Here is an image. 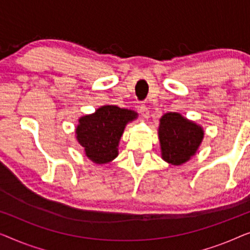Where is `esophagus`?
I'll return each instance as SVG.
<instances>
[{
	"label": "esophagus",
	"instance_id": "1",
	"mask_svg": "<svg viewBox=\"0 0 250 250\" xmlns=\"http://www.w3.org/2000/svg\"><path fill=\"white\" fill-rule=\"evenodd\" d=\"M138 111L140 112V113H142V115H143L144 118H148L149 111H148V108H147V106H146L145 104L139 105V106H138Z\"/></svg>",
	"mask_w": 250,
	"mask_h": 250
}]
</instances>
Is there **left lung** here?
I'll list each match as a JSON object with an SVG mask.
<instances>
[{
    "instance_id": "8db88e82",
    "label": "left lung",
    "mask_w": 250,
    "mask_h": 250,
    "mask_svg": "<svg viewBox=\"0 0 250 250\" xmlns=\"http://www.w3.org/2000/svg\"><path fill=\"white\" fill-rule=\"evenodd\" d=\"M159 137L162 157L173 165H180L195 155L204 131L199 125L179 113H167L161 118Z\"/></svg>"
}]
</instances>
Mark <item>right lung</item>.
I'll return each mask as SVG.
<instances>
[{"instance_id":"right-lung-1","label":"right lung","mask_w":250,"mask_h":250,"mask_svg":"<svg viewBox=\"0 0 250 250\" xmlns=\"http://www.w3.org/2000/svg\"><path fill=\"white\" fill-rule=\"evenodd\" d=\"M136 117L133 111L105 105L94 114L80 119L76 130L77 139L85 148L87 157L97 164L114 160L125 126Z\"/></svg>"}]
</instances>
